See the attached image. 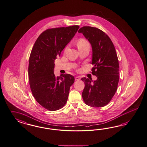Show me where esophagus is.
Listing matches in <instances>:
<instances>
[{
  "label": "esophagus",
  "mask_w": 147,
  "mask_h": 147,
  "mask_svg": "<svg viewBox=\"0 0 147 147\" xmlns=\"http://www.w3.org/2000/svg\"><path fill=\"white\" fill-rule=\"evenodd\" d=\"M75 79H76V80H77V81H79V80H80V78L79 76H76L75 78Z\"/></svg>",
  "instance_id": "1"
}]
</instances>
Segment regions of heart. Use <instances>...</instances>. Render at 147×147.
<instances>
[{"label":"heart","instance_id":"heart-1","mask_svg":"<svg viewBox=\"0 0 147 147\" xmlns=\"http://www.w3.org/2000/svg\"><path fill=\"white\" fill-rule=\"evenodd\" d=\"M89 45V42L85 39H80L77 41V46L79 49Z\"/></svg>","mask_w":147,"mask_h":147}]
</instances>
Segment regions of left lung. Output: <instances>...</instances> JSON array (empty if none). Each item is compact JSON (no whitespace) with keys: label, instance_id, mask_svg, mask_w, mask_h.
<instances>
[{"label":"left lung","instance_id":"left-lung-1","mask_svg":"<svg viewBox=\"0 0 147 147\" xmlns=\"http://www.w3.org/2000/svg\"><path fill=\"white\" fill-rule=\"evenodd\" d=\"M82 33L92 45L93 54L92 74L98 79L83 78L85 88L82 96L85 103L91 107H102L111 101L117 89L119 64L115 49L110 38L96 27L84 26Z\"/></svg>","mask_w":147,"mask_h":147}]
</instances>
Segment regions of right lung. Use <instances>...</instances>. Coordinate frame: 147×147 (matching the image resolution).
<instances>
[{
    "instance_id": "right-lung-1",
    "label": "right lung",
    "mask_w": 147,
    "mask_h": 147,
    "mask_svg": "<svg viewBox=\"0 0 147 147\" xmlns=\"http://www.w3.org/2000/svg\"><path fill=\"white\" fill-rule=\"evenodd\" d=\"M79 26L62 27L45 30L37 38L29 59L28 79L37 102L50 111L59 110L67 102L74 77L69 74L55 76L54 61L75 36Z\"/></svg>"
}]
</instances>
